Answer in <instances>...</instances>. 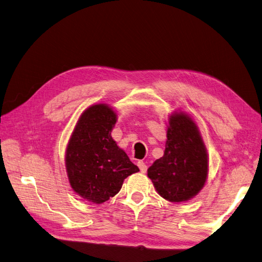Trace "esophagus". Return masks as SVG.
Here are the masks:
<instances>
[{
  "instance_id": "obj_1",
  "label": "esophagus",
  "mask_w": 262,
  "mask_h": 262,
  "mask_svg": "<svg viewBox=\"0 0 262 262\" xmlns=\"http://www.w3.org/2000/svg\"><path fill=\"white\" fill-rule=\"evenodd\" d=\"M138 166H139V168H140V170H141L142 172H146L147 166H146V164H145L143 161H139V162H138Z\"/></svg>"
}]
</instances>
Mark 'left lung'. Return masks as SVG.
Masks as SVG:
<instances>
[{"label":"left lung","instance_id":"8db88e82","mask_svg":"<svg viewBox=\"0 0 262 262\" xmlns=\"http://www.w3.org/2000/svg\"><path fill=\"white\" fill-rule=\"evenodd\" d=\"M156 191L170 202L193 198L208 176V154L198 126L184 114L169 118L164 155L147 169Z\"/></svg>","mask_w":262,"mask_h":262}]
</instances>
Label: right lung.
<instances>
[{
	"instance_id": "add662e5",
	"label": "right lung",
	"mask_w": 262,
	"mask_h": 262,
	"mask_svg": "<svg viewBox=\"0 0 262 262\" xmlns=\"http://www.w3.org/2000/svg\"><path fill=\"white\" fill-rule=\"evenodd\" d=\"M116 118L108 106L90 107L81 116L67 148L71 187L87 201L97 204L116 195L123 180L140 170L112 138Z\"/></svg>"
}]
</instances>
